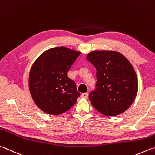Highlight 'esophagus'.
<instances>
[{
    "mask_svg": "<svg viewBox=\"0 0 155 155\" xmlns=\"http://www.w3.org/2000/svg\"><path fill=\"white\" fill-rule=\"evenodd\" d=\"M88 97V94L87 93H82L81 94V97L82 98H84V99H87Z\"/></svg>",
    "mask_w": 155,
    "mask_h": 155,
    "instance_id": "34e87169",
    "label": "esophagus"
}]
</instances>
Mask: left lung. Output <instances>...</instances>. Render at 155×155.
Wrapping results in <instances>:
<instances>
[{
    "label": "left lung",
    "instance_id": "1",
    "mask_svg": "<svg viewBox=\"0 0 155 155\" xmlns=\"http://www.w3.org/2000/svg\"><path fill=\"white\" fill-rule=\"evenodd\" d=\"M86 59L97 69L95 90L88 96L92 105L105 116L125 112L134 101L138 90L137 75L132 64L116 51H93Z\"/></svg>",
    "mask_w": 155,
    "mask_h": 155
}]
</instances>
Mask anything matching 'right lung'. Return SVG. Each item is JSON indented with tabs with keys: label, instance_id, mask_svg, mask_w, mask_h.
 I'll list each match as a JSON object with an SVG mask.
<instances>
[{
	"label": "right lung",
	"instance_id": "right-lung-1",
	"mask_svg": "<svg viewBox=\"0 0 155 155\" xmlns=\"http://www.w3.org/2000/svg\"><path fill=\"white\" fill-rule=\"evenodd\" d=\"M80 52L62 47L49 49L39 56L30 71L28 86L35 104L43 112L59 115L74 105L80 93L67 71Z\"/></svg>",
	"mask_w": 155,
	"mask_h": 155
}]
</instances>
